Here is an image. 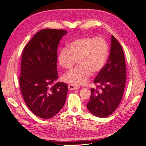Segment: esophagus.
I'll return each mask as SVG.
<instances>
[{
	"label": "esophagus",
	"instance_id": "esophagus-1",
	"mask_svg": "<svg viewBox=\"0 0 146 146\" xmlns=\"http://www.w3.org/2000/svg\"><path fill=\"white\" fill-rule=\"evenodd\" d=\"M68 88L69 90H77L78 89V87L74 86L73 85H69L68 86Z\"/></svg>",
	"mask_w": 146,
	"mask_h": 146
}]
</instances>
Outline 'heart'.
<instances>
[{"label": "heart", "instance_id": "obj_1", "mask_svg": "<svg viewBox=\"0 0 146 146\" xmlns=\"http://www.w3.org/2000/svg\"><path fill=\"white\" fill-rule=\"evenodd\" d=\"M108 53L107 41L102 37L84 36L70 41L68 47L60 50L58 61L60 66L69 70L76 63L78 66L66 74L63 80L75 86L85 84L91 74L96 75L102 69Z\"/></svg>", "mask_w": 146, "mask_h": 146}]
</instances>
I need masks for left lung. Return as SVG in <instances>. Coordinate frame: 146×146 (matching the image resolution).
Masks as SVG:
<instances>
[{
    "label": "left lung",
    "instance_id": "1",
    "mask_svg": "<svg viewBox=\"0 0 146 146\" xmlns=\"http://www.w3.org/2000/svg\"><path fill=\"white\" fill-rule=\"evenodd\" d=\"M126 82V66L122 47L111 36L110 54L107 63L94 81L96 89L91 88L89 111L99 117H106L117 108L122 99Z\"/></svg>",
    "mask_w": 146,
    "mask_h": 146
}]
</instances>
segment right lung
I'll list each match as a JSON object with an SVG mask.
<instances>
[{
  "label": "right lung",
  "instance_id": "obj_1",
  "mask_svg": "<svg viewBox=\"0 0 146 146\" xmlns=\"http://www.w3.org/2000/svg\"><path fill=\"white\" fill-rule=\"evenodd\" d=\"M67 33L64 30H40L24 47L21 58L20 89L31 111L43 119L54 117L63 108L68 91L58 78L56 68L57 48Z\"/></svg>",
  "mask_w": 146,
  "mask_h": 146
}]
</instances>
